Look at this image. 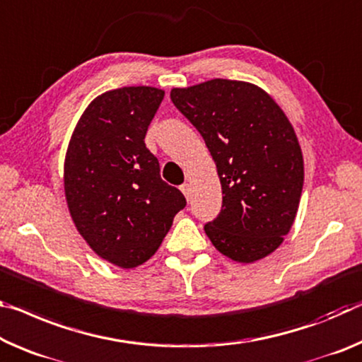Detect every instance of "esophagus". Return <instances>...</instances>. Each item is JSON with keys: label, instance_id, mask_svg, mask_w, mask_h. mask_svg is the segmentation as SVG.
<instances>
[{"label": "esophagus", "instance_id": "34e87169", "mask_svg": "<svg viewBox=\"0 0 362 362\" xmlns=\"http://www.w3.org/2000/svg\"><path fill=\"white\" fill-rule=\"evenodd\" d=\"M180 190H182V193L185 194V198L187 199H190V197H192V190H190V185H188V183H183V185H180Z\"/></svg>", "mask_w": 362, "mask_h": 362}]
</instances>
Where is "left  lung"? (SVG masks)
<instances>
[{
    "mask_svg": "<svg viewBox=\"0 0 362 362\" xmlns=\"http://www.w3.org/2000/svg\"><path fill=\"white\" fill-rule=\"evenodd\" d=\"M170 100L202 134L222 185V209L204 226L212 245L237 262L279 248L300 204L305 168L296 134L266 91L214 78L174 88Z\"/></svg>",
    "mask_w": 362,
    "mask_h": 362,
    "instance_id": "1",
    "label": "left lung"
}]
</instances>
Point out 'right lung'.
<instances>
[{"mask_svg": "<svg viewBox=\"0 0 362 362\" xmlns=\"http://www.w3.org/2000/svg\"><path fill=\"white\" fill-rule=\"evenodd\" d=\"M164 91L124 87L90 103L69 141L66 202L78 233L103 259L122 269L156 253L174 216L187 206L159 174L145 145Z\"/></svg>", "mask_w": 362, "mask_h": 362, "instance_id": "right-lung-1", "label": "right lung"}]
</instances>
